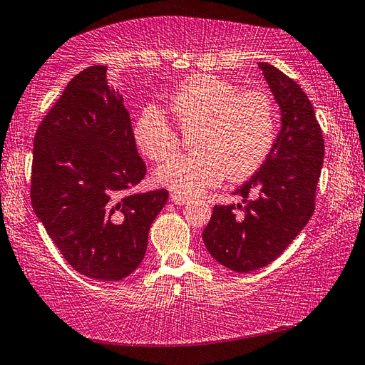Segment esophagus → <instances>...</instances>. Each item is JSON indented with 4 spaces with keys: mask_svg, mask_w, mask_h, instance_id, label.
Here are the masks:
<instances>
[{
    "mask_svg": "<svg viewBox=\"0 0 365 365\" xmlns=\"http://www.w3.org/2000/svg\"><path fill=\"white\" fill-rule=\"evenodd\" d=\"M170 201L177 206H183V205H187V202H188V197L182 196V195H177V193H170Z\"/></svg>",
    "mask_w": 365,
    "mask_h": 365,
    "instance_id": "obj_1",
    "label": "esophagus"
}]
</instances>
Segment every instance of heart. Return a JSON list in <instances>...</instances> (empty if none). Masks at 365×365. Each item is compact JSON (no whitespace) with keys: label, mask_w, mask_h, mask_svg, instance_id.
<instances>
[{"label":"heart","mask_w":365,"mask_h":365,"mask_svg":"<svg viewBox=\"0 0 365 365\" xmlns=\"http://www.w3.org/2000/svg\"><path fill=\"white\" fill-rule=\"evenodd\" d=\"M178 128L193 133L195 153L174 156L156 169V182L182 196H197L224 180H243L261 168L275 141V104L262 90H238L230 80L200 73L170 96ZM135 143L153 160L177 151L180 137L156 106L133 125Z\"/></svg>","instance_id":"obj_1"}]
</instances>
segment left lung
Returning <instances> with one entry per match:
<instances>
[{
	"label": "left lung",
	"instance_id": "obj_1",
	"mask_svg": "<svg viewBox=\"0 0 365 365\" xmlns=\"http://www.w3.org/2000/svg\"><path fill=\"white\" fill-rule=\"evenodd\" d=\"M282 110V130L267 159L233 195L240 205H215L202 232L215 261L235 272L262 269L293 242L316 209L324 135L307 95L272 64L259 63Z\"/></svg>",
	"mask_w": 365,
	"mask_h": 365
}]
</instances>
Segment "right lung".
Masks as SVG:
<instances>
[{"instance_id": "add662e5", "label": "right lung", "mask_w": 365, "mask_h": 365, "mask_svg": "<svg viewBox=\"0 0 365 365\" xmlns=\"http://www.w3.org/2000/svg\"><path fill=\"white\" fill-rule=\"evenodd\" d=\"M106 72L108 66H91L77 73L43 117L34 140L30 200L73 270L117 282L143 261L148 233L169 193H128L143 180L146 165Z\"/></svg>"}]
</instances>
